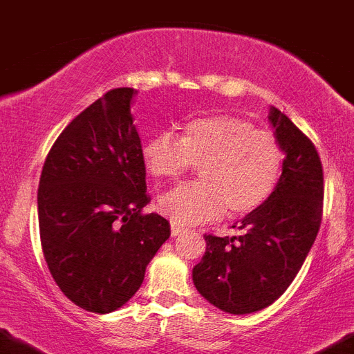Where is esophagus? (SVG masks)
I'll use <instances>...</instances> for the list:
<instances>
[{
  "mask_svg": "<svg viewBox=\"0 0 354 354\" xmlns=\"http://www.w3.org/2000/svg\"><path fill=\"white\" fill-rule=\"evenodd\" d=\"M185 232H187V229L180 227V225H178V224H171V234H173L174 238H178V236H183Z\"/></svg>",
  "mask_w": 354,
  "mask_h": 354,
  "instance_id": "esophagus-1",
  "label": "esophagus"
}]
</instances>
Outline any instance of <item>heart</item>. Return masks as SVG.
<instances>
[{
  "label": "heart",
  "mask_w": 354,
  "mask_h": 354,
  "mask_svg": "<svg viewBox=\"0 0 354 354\" xmlns=\"http://www.w3.org/2000/svg\"><path fill=\"white\" fill-rule=\"evenodd\" d=\"M142 160L151 176L178 180L199 165V183L165 192L158 208L178 225H196L227 215L256 212L275 192L284 148L270 130L256 129L238 116L192 120L183 136L162 130L142 145Z\"/></svg>",
  "instance_id": "b5f03b06"
}]
</instances>
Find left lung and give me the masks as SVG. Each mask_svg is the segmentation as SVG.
<instances>
[{
	"label": "left lung",
	"mask_w": 354,
	"mask_h": 354,
	"mask_svg": "<svg viewBox=\"0 0 354 354\" xmlns=\"http://www.w3.org/2000/svg\"><path fill=\"white\" fill-rule=\"evenodd\" d=\"M270 122L286 153L275 192L241 221L240 236L205 234L206 252L192 272L197 291L229 314L261 310L284 295L323 221L324 178L316 146L275 107Z\"/></svg>",
	"instance_id": "left-lung-1"
}]
</instances>
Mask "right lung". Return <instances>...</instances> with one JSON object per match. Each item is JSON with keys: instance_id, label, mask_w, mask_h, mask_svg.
Segmentation results:
<instances>
[{"instance_id": "add662e5", "label": "right lung", "mask_w": 354, "mask_h": 354, "mask_svg": "<svg viewBox=\"0 0 354 354\" xmlns=\"http://www.w3.org/2000/svg\"><path fill=\"white\" fill-rule=\"evenodd\" d=\"M132 97V88H114L77 114L49 149L38 183L50 275L70 301L97 314L136 295L171 234L164 216L142 213L151 197Z\"/></svg>"}]
</instances>
